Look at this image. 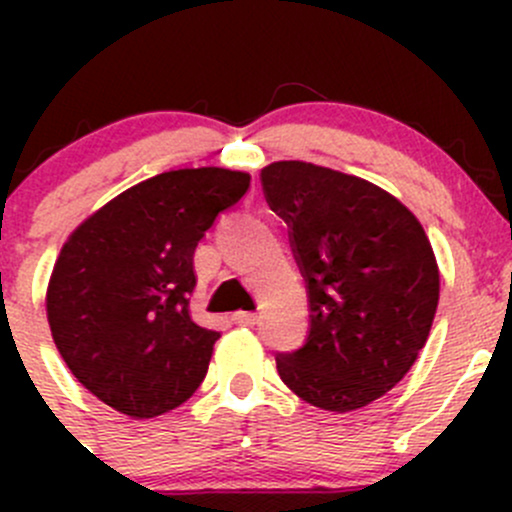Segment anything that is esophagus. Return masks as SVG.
I'll return each instance as SVG.
<instances>
[{
  "label": "esophagus",
  "mask_w": 512,
  "mask_h": 512,
  "mask_svg": "<svg viewBox=\"0 0 512 512\" xmlns=\"http://www.w3.org/2000/svg\"><path fill=\"white\" fill-rule=\"evenodd\" d=\"M232 319H235V324H240V327H255V324L260 322L257 312H235Z\"/></svg>",
  "instance_id": "34e87169"
}]
</instances>
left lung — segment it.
Wrapping results in <instances>:
<instances>
[{
  "instance_id": "obj_1",
  "label": "left lung",
  "mask_w": 512,
  "mask_h": 512,
  "mask_svg": "<svg viewBox=\"0 0 512 512\" xmlns=\"http://www.w3.org/2000/svg\"><path fill=\"white\" fill-rule=\"evenodd\" d=\"M270 208L292 227L309 289V337L277 356L289 389L324 411H356L394 389L426 344L441 272L399 198L304 160L262 168Z\"/></svg>"
}]
</instances>
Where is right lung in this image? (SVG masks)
<instances>
[{
  "label": "right lung",
  "instance_id": "obj_1",
  "mask_svg": "<svg viewBox=\"0 0 512 512\" xmlns=\"http://www.w3.org/2000/svg\"><path fill=\"white\" fill-rule=\"evenodd\" d=\"M247 185L242 170H168L66 237L46 287L51 337L76 381L118 414H168L203 384L220 332L190 317L193 255Z\"/></svg>",
  "mask_w": 512,
  "mask_h": 512
}]
</instances>
